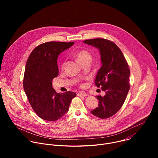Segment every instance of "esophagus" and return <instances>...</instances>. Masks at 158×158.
<instances>
[{
  "instance_id": "esophagus-1",
  "label": "esophagus",
  "mask_w": 158,
  "mask_h": 158,
  "mask_svg": "<svg viewBox=\"0 0 158 158\" xmlns=\"http://www.w3.org/2000/svg\"><path fill=\"white\" fill-rule=\"evenodd\" d=\"M77 96H82V97H85V96H87V93H85V92H83V91H81V92H79L77 93Z\"/></svg>"
}]
</instances>
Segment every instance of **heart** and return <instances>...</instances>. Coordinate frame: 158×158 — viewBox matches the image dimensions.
<instances>
[{
	"label": "heart",
	"instance_id": "heart-1",
	"mask_svg": "<svg viewBox=\"0 0 158 158\" xmlns=\"http://www.w3.org/2000/svg\"><path fill=\"white\" fill-rule=\"evenodd\" d=\"M78 60L81 63L85 60H91V55L89 52L86 50H81L76 54ZM84 85H82L83 86Z\"/></svg>",
	"mask_w": 158,
	"mask_h": 158
}]
</instances>
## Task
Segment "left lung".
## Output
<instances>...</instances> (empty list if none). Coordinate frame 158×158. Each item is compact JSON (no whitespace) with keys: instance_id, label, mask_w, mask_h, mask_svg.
<instances>
[{"instance_id":"left-lung-1","label":"left lung","mask_w":158,"mask_h":158,"mask_svg":"<svg viewBox=\"0 0 158 158\" xmlns=\"http://www.w3.org/2000/svg\"><path fill=\"white\" fill-rule=\"evenodd\" d=\"M100 51L102 66L99 69L95 84L106 93L104 96H96L98 107L91 111L94 116L109 118L119 111L123 105L130 88V70L121 49L112 41L102 38L84 40Z\"/></svg>"}]
</instances>
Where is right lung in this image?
<instances>
[{
  "label": "right lung",
  "mask_w": 158,
  "mask_h": 158,
  "mask_svg": "<svg viewBox=\"0 0 158 158\" xmlns=\"http://www.w3.org/2000/svg\"><path fill=\"white\" fill-rule=\"evenodd\" d=\"M74 42H48L37 46L31 53L26 65L23 79L24 91L33 110L46 121H56L68 111L76 93H57L52 80L57 77L58 56L69 48Z\"/></svg>",
  "instance_id": "obj_1"
}]
</instances>
